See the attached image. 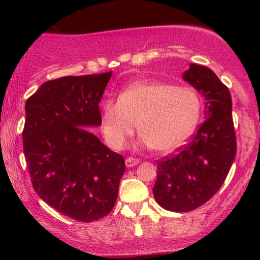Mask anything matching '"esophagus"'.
I'll return each instance as SVG.
<instances>
[{
    "instance_id": "esophagus-1",
    "label": "esophagus",
    "mask_w": 260,
    "mask_h": 260,
    "mask_svg": "<svg viewBox=\"0 0 260 260\" xmlns=\"http://www.w3.org/2000/svg\"><path fill=\"white\" fill-rule=\"evenodd\" d=\"M139 160L136 159V157H127L126 159V166L127 168H133V166L138 165Z\"/></svg>"
}]
</instances>
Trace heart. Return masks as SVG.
I'll list each match as a JSON object with an SVG mask.
<instances>
[{"mask_svg":"<svg viewBox=\"0 0 260 260\" xmlns=\"http://www.w3.org/2000/svg\"><path fill=\"white\" fill-rule=\"evenodd\" d=\"M199 113L201 99L193 89L156 80L136 82L122 89L117 101L101 104L100 131L109 147L121 150L137 123L140 147L169 153L193 132Z\"/></svg>","mask_w":260,"mask_h":260,"instance_id":"obj_1","label":"heart"}]
</instances>
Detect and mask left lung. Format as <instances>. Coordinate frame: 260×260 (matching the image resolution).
I'll return each instance as SVG.
<instances>
[{"label": "left lung", "mask_w": 260, "mask_h": 260, "mask_svg": "<svg viewBox=\"0 0 260 260\" xmlns=\"http://www.w3.org/2000/svg\"><path fill=\"white\" fill-rule=\"evenodd\" d=\"M182 78L204 98L205 121L187 145L157 161L155 201L176 213L194 210L215 194L237 149L228 86L210 68L196 63L189 64Z\"/></svg>", "instance_id": "1"}]
</instances>
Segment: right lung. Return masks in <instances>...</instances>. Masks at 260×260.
Returning a JSON list of instances; mask_svg holds the SVG:
<instances>
[{"label": "right lung", "instance_id": "1", "mask_svg": "<svg viewBox=\"0 0 260 260\" xmlns=\"http://www.w3.org/2000/svg\"><path fill=\"white\" fill-rule=\"evenodd\" d=\"M111 72L49 80L25 103L23 147L31 183L50 207L91 222L112 210L126 171L123 156L89 131Z\"/></svg>", "mask_w": 260, "mask_h": 260}]
</instances>
